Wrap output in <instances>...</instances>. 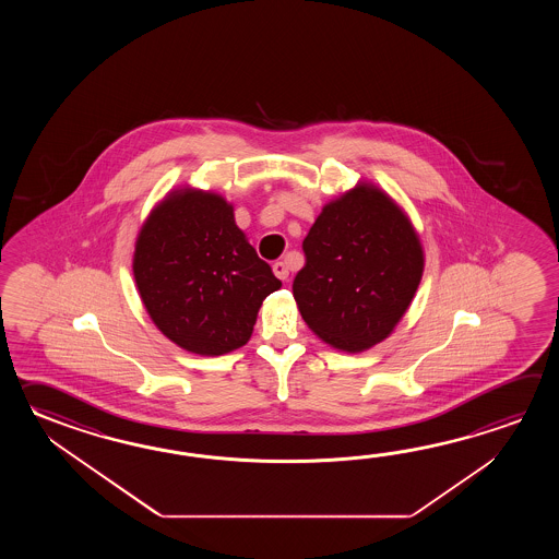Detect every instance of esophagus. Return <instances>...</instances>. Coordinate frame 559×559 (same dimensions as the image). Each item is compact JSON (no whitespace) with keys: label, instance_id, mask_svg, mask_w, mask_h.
<instances>
[{"label":"esophagus","instance_id":"esophagus-1","mask_svg":"<svg viewBox=\"0 0 559 559\" xmlns=\"http://www.w3.org/2000/svg\"><path fill=\"white\" fill-rule=\"evenodd\" d=\"M272 270H274V274L277 275L282 282H285L287 275H289V270H287V265H285L284 262H275L274 265H272Z\"/></svg>","mask_w":559,"mask_h":559}]
</instances>
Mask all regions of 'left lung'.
<instances>
[{"mask_svg":"<svg viewBox=\"0 0 559 559\" xmlns=\"http://www.w3.org/2000/svg\"><path fill=\"white\" fill-rule=\"evenodd\" d=\"M294 280L309 330L347 354L380 344L404 318L424 274V248L404 210L373 183L323 205Z\"/></svg>","mask_w":559,"mask_h":559,"instance_id":"1","label":"left lung"}]
</instances>
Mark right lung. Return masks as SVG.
<instances>
[{"mask_svg": "<svg viewBox=\"0 0 559 559\" xmlns=\"http://www.w3.org/2000/svg\"><path fill=\"white\" fill-rule=\"evenodd\" d=\"M133 277L155 328L198 356L248 344L263 299L282 287L236 226L234 205L195 188L169 191L150 212Z\"/></svg>", "mask_w": 559, "mask_h": 559, "instance_id": "add662e5", "label": "right lung"}]
</instances>
